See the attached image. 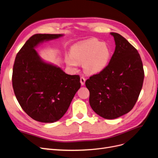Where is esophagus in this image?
<instances>
[{
  "label": "esophagus",
  "instance_id": "1",
  "mask_svg": "<svg viewBox=\"0 0 158 158\" xmlns=\"http://www.w3.org/2000/svg\"><path fill=\"white\" fill-rule=\"evenodd\" d=\"M80 82H81V85H84V84L85 83V78L83 76H81Z\"/></svg>",
  "mask_w": 158,
  "mask_h": 158
}]
</instances>
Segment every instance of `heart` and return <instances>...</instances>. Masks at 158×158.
Segmentation results:
<instances>
[{"instance_id": "b5f03b06", "label": "heart", "mask_w": 158, "mask_h": 158, "mask_svg": "<svg viewBox=\"0 0 158 158\" xmlns=\"http://www.w3.org/2000/svg\"><path fill=\"white\" fill-rule=\"evenodd\" d=\"M112 56V49L109 44L97 38H91L75 45L71 49V55L65 57L66 64L76 68L79 64H84L85 71L97 74L104 70Z\"/></svg>"}]
</instances>
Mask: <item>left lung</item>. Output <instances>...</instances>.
Returning a JSON list of instances; mask_svg holds the SVG:
<instances>
[{"label": "left lung", "mask_w": 158, "mask_h": 158, "mask_svg": "<svg viewBox=\"0 0 158 158\" xmlns=\"http://www.w3.org/2000/svg\"><path fill=\"white\" fill-rule=\"evenodd\" d=\"M110 34L114 38L116 48L109 64L85 81L92 109L106 119L118 118L133 109L144 78L137 49L119 34Z\"/></svg>", "instance_id": "8db88e82"}]
</instances>
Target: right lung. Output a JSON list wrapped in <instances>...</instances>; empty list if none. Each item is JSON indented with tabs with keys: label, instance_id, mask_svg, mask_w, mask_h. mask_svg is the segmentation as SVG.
Masks as SVG:
<instances>
[{
	"label": "right lung",
	"instance_id": "obj_1",
	"mask_svg": "<svg viewBox=\"0 0 158 158\" xmlns=\"http://www.w3.org/2000/svg\"><path fill=\"white\" fill-rule=\"evenodd\" d=\"M61 34H37L31 36L16 54L12 87L22 109L31 118L54 123L65 114L81 87L79 75L66 74L59 67L44 62L34 47Z\"/></svg>",
	"mask_w": 158,
	"mask_h": 158
}]
</instances>
